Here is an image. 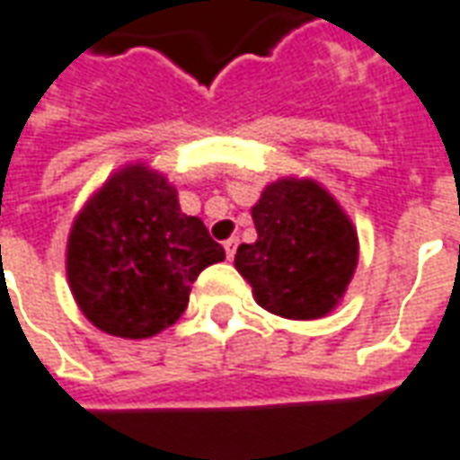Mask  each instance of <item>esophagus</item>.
I'll return each mask as SVG.
<instances>
[{
    "mask_svg": "<svg viewBox=\"0 0 460 460\" xmlns=\"http://www.w3.org/2000/svg\"><path fill=\"white\" fill-rule=\"evenodd\" d=\"M225 255H227V261H233L235 258V250H237V237H230V240H225Z\"/></svg>",
    "mask_w": 460,
    "mask_h": 460,
    "instance_id": "1",
    "label": "esophagus"
}]
</instances>
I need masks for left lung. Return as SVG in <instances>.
I'll return each instance as SVG.
<instances>
[{
	"label": "left lung",
	"mask_w": 460,
	"mask_h": 460,
	"mask_svg": "<svg viewBox=\"0 0 460 460\" xmlns=\"http://www.w3.org/2000/svg\"><path fill=\"white\" fill-rule=\"evenodd\" d=\"M258 240L240 245L237 272L258 305L290 321H315L343 300L358 265V233L315 180L283 177L252 208Z\"/></svg>",
	"instance_id": "1"
}]
</instances>
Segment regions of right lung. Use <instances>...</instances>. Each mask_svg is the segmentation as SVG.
<instances>
[{"label": "right lung", "instance_id": "obj_1", "mask_svg": "<svg viewBox=\"0 0 460 460\" xmlns=\"http://www.w3.org/2000/svg\"><path fill=\"white\" fill-rule=\"evenodd\" d=\"M225 261L199 217L147 164H125L79 210L66 280L84 318L117 338H152L185 313L190 285Z\"/></svg>", "mask_w": 460, "mask_h": 460}]
</instances>
